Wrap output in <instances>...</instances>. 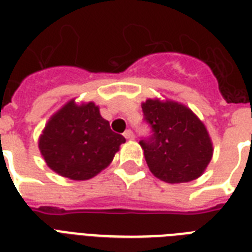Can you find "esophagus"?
Here are the masks:
<instances>
[{"instance_id": "1", "label": "esophagus", "mask_w": 252, "mask_h": 252, "mask_svg": "<svg viewBox=\"0 0 252 252\" xmlns=\"http://www.w3.org/2000/svg\"><path fill=\"white\" fill-rule=\"evenodd\" d=\"M124 136L126 139H134V132H132L131 130H126V131L124 132Z\"/></svg>"}]
</instances>
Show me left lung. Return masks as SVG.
<instances>
[{"instance_id": "1", "label": "left lung", "mask_w": 252, "mask_h": 252, "mask_svg": "<svg viewBox=\"0 0 252 252\" xmlns=\"http://www.w3.org/2000/svg\"><path fill=\"white\" fill-rule=\"evenodd\" d=\"M142 109L154 132L139 142L151 173L168 183L190 182L202 176L213 146L198 116L181 102L160 98H147Z\"/></svg>"}]
</instances>
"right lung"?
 <instances>
[{"label":"right lung","instance_id":"1","mask_svg":"<svg viewBox=\"0 0 252 252\" xmlns=\"http://www.w3.org/2000/svg\"><path fill=\"white\" fill-rule=\"evenodd\" d=\"M126 142L110 130L94 102L72 98L46 122L39 138L40 154L53 172L74 181L97 176Z\"/></svg>","mask_w":252,"mask_h":252}]
</instances>
